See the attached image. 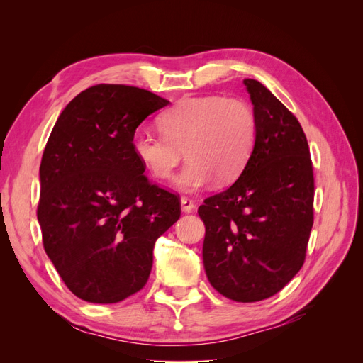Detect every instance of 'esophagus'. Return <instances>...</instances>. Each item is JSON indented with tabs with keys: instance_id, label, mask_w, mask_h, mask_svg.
Listing matches in <instances>:
<instances>
[{
	"instance_id": "34e87169",
	"label": "esophagus",
	"mask_w": 363,
	"mask_h": 363,
	"mask_svg": "<svg viewBox=\"0 0 363 363\" xmlns=\"http://www.w3.org/2000/svg\"><path fill=\"white\" fill-rule=\"evenodd\" d=\"M180 204H182V212H184V213L192 212L194 207H195L194 201H192L191 199H188V196H182V199H180Z\"/></svg>"
}]
</instances>
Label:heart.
Returning <instances> with one entry per match:
<instances>
[{
  "instance_id": "b5f03b06",
  "label": "heart",
  "mask_w": 363,
  "mask_h": 363,
  "mask_svg": "<svg viewBox=\"0 0 363 363\" xmlns=\"http://www.w3.org/2000/svg\"><path fill=\"white\" fill-rule=\"evenodd\" d=\"M162 135L138 130L130 145L155 179H167L184 156L188 163L172 179L184 192L233 182L242 172L256 144V115L239 98L186 96L157 119Z\"/></svg>"
}]
</instances>
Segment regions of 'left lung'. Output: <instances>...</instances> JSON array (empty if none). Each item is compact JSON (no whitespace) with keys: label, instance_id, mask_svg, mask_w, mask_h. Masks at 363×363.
I'll use <instances>...</instances> for the list:
<instances>
[{"label":"left lung","instance_id":"obj_1","mask_svg":"<svg viewBox=\"0 0 363 363\" xmlns=\"http://www.w3.org/2000/svg\"><path fill=\"white\" fill-rule=\"evenodd\" d=\"M244 84L256 115V144L239 179L208 196L203 263L212 286L238 303L272 296L304 263L313 225V169L296 119L260 82Z\"/></svg>","mask_w":363,"mask_h":363}]
</instances>
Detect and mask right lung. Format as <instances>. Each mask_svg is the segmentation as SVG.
<instances>
[{"mask_svg": "<svg viewBox=\"0 0 363 363\" xmlns=\"http://www.w3.org/2000/svg\"><path fill=\"white\" fill-rule=\"evenodd\" d=\"M169 101L124 84H96L63 108L40 162L43 248L79 298L111 304L145 286L152 248L180 218L177 195L151 184L130 140Z\"/></svg>", "mask_w": 363, "mask_h": 363, "instance_id": "add662e5", "label": "right lung"}]
</instances>
